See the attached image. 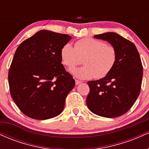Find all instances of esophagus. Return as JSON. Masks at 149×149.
<instances>
[{"instance_id": "1", "label": "esophagus", "mask_w": 149, "mask_h": 149, "mask_svg": "<svg viewBox=\"0 0 149 149\" xmlns=\"http://www.w3.org/2000/svg\"><path fill=\"white\" fill-rule=\"evenodd\" d=\"M82 83V81H81V80H76V85H78L80 84V83Z\"/></svg>"}]
</instances>
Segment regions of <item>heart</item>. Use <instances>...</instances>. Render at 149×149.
I'll list each match as a JSON object with an SVG mask.
<instances>
[{
    "mask_svg": "<svg viewBox=\"0 0 149 149\" xmlns=\"http://www.w3.org/2000/svg\"><path fill=\"white\" fill-rule=\"evenodd\" d=\"M61 63L68 68H73L83 59L84 66L75 68L71 72L80 79H97L107 76L117 61V51L112 45L100 40L85 38L75 42L74 47L66 43L60 50Z\"/></svg>",
    "mask_w": 149,
    "mask_h": 149,
    "instance_id": "1",
    "label": "heart"
}]
</instances>
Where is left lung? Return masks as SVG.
<instances>
[{"label": "left lung", "instance_id": "1", "mask_svg": "<svg viewBox=\"0 0 149 149\" xmlns=\"http://www.w3.org/2000/svg\"><path fill=\"white\" fill-rule=\"evenodd\" d=\"M95 38L110 42L117 51L115 66L107 76L88 81V109L93 113L116 118L127 113L139 97L143 76L141 58L133 42L118 33L107 32Z\"/></svg>", "mask_w": 149, "mask_h": 149}]
</instances>
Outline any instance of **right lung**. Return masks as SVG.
I'll return each instance as SVG.
<instances>
[{
    "label": "right lung",
    "mask_w": 149,
    "mask_h": 149,
    "mask_svg": "<svg viewBox=\"0 0 149 149\" xmlns=\"http://www.w3.org/2000/svg\"><path fill=\"white\" fill-rule=\"evenodd\" d=\"M71 37L47 30L38 31L18 46L8 72L10 92L28 117L46 120L62 112L75 86L61 64L60 50Z\"/></svg>",
    "instance_id": "obj_1"
}]
</instances>
